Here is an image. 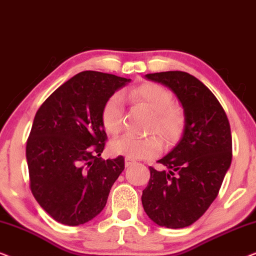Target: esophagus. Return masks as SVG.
Instances as JSON below:
<instances>
[{
  "label": "esophagus",
  "mask_w": 256,
  "mask_h": 256,
  "mask_svg": "<svg viewBox=\"0 0 256 256\" xmlns=\"http://www.w3.org/2000/svg\"><path fill=\"white\" fill-rule=\"evenodd\" d=\"M134 164H136V160L129 158V157H126V166L129 168V166H134Z\"/></svg>",
  "instance_id": "obj_1"
}]
</instances>
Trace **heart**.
I'll return each instance as SVG.
<instances>
[{
  "mask_svg": "<svg viewBox=\"0 0 256 256\" xmlns=\"http://www.w3.org/2000/svg\"><path fill=\"white\" fill-rule=\"evenodd\" d=\"M129 98L136 102L146 104L152 112L148 124L149 132H156L166 144H172L180 138L184 129L183 110L174 104V96L166 87L155 82L142 84L129 93ZM124 98L115 93L104 102L101 120L110 135H118L124 127ZM110 148L115 154H122L132 160L152 158L162 150V143L156 135L136 138L124 135L112 142Z\"/></svg>",
  "mask_w": 256,
  "mask_h": 256,
  "instance_id": "b5f03b06",
  "label": "heart"
}]
</instances>
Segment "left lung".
Listing matches in <instances>:
<instances>
[{"label": "left lung", "mask_w": 256, "mask_h": 256, "mask_svg": "<svg viewBox=\"0 0 256 256\" xmlns=\"http://www.w3.org/2000/svg\"><path fill=\"white\" fill-rule=\"evenodd\" d=\"M146 78L176 93L185 114L178 144L150 166L142 192L143 208L157 225L183 228L208 211L232 162L230 121L214 94L196 76L182 71L150 73Z\"/></svg>", "instance_id": "left-lung-1"}]
</instances>
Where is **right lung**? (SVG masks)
<instances>
[{
  "mask_svg": "<svg viewBox=\"0 0 256 256\" xmlns=\"http://www.w3.org/2000/svg\"><path fill=\"white\" fill-rule=\"evenodd\" d=\"M129 82L110 73L80 72L38 108L26 141L30 190L56 222L78 226L102 211L124 157L102 160L107 141L101 112Z\"/></svg>",
  "mask_w": 256,
  "mask_h": 256,
  "instance_id": "1",
  "label": "right lung"
}]
</instances>
